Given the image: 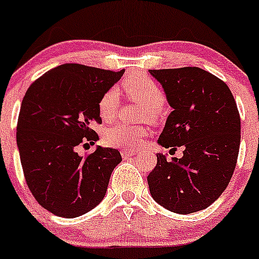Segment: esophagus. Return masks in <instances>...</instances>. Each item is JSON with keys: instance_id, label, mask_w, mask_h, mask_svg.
Masks as SVG:
<instances>
[{"instance_id": "obj_1", "label": "esophagus", "mask_w": 259, "mask_h": 259, "mask_svg": "<svg viewBox=\"0 0 259 259\" xmlns=\"http://www.w3.org/2000/svg\"><path fill=\"white\" fill-rule=\"evenodd\" d=\"M137 154V151H131V149H122L121 151V155L123 158H127V157H132V155Z\"/></svg>"}]
</instances>
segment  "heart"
Masks as SVG:
<instances>
[{"mask_svg":"<svg viewBox=\"0 0 259 259\" xmlns=\"http://www.w3.org/2000/svg\"><path fill=\"white\" fill-rule=\"evenodd\" d=\"M123 90L132 100L148 108L149 117L155 116V111L165 101L163 91L151 77L142 74H132L123 81ZM119 100L117 91L111 89L102 95L99 101V115L104 121L110 122L116 118L118 112ZM147 131L143 127H133L127 124H116L108 128L104 135L105 143L117 148L135 149L142 146Z\"/></svg>","mask_w":259,"mask_h":259,"instance_id":"obj_1","label":"heart"}]
</instances>
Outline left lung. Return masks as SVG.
Listing matches in <instances>:
<instances>
[{
  "instance_id": "1",
  "label": "left lung",
  "mask_w": 259,
  "mask_h": 259,
  "mask_svg": "<svg viewBox=\"0 0 259 259\" xmlns=\"http://www.w3.org/2000/svg\"><path fill=\"white\" fill-rule=\"evenodd\" d=\"M173 108L158 143L184 147L182 158L157 165L147 177L155 202L186 215L215 202L229 185L241 142V119L229 86L196 66L149 70Z\"/></svg>"
}]
</instances>
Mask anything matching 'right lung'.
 Segmentation results:
<instances>
[{
	"mask_svg": "<svg viewBox=\"0 0 259 259\" xmlns=\"http://www.w3.org/2000/svg\"><path fill=\"white\" fill-rule=\"evenodd\" d=\"M124 74L63 64L35 80L22 100L17 147L24 178L40 206L60 218H79L106 195L112 170L122 157L97 146L88 157L81 143L99 138V101ZM88 144V143H85Z\"/></svg>",
	"mask_w": 259,
	"mask_h": 259,
	"instance_id": "right-lung-1",
	"label": "right lung"
}]
</instances>
